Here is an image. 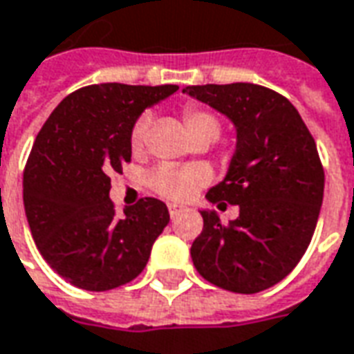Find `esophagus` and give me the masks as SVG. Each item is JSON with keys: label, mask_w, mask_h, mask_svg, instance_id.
Wrapping results in <instances>:
<instances>
[{"label": "esophagus", "mask_w": 354, "mask_h": 354, "mask_svg": "<svg viewBox=\"0 0 354 354\" xmlns=\"http://www.w3.org/2000/svg\"><path fill=\"white\" fill-rule=\"evenodd\" d=\"M182 211H184V207H180V205H176V203H170L169 205V212L172 218H174V216H178V214H180Z\"/></svg>", "instance_id": "34e87169"}]
</instances>
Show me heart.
<instances>
[{"label": "heart", "mask_w": 354, "mask_h": 354, "mask_svg": "<svg viewBox=\"0 0 354 354\" xmlns=\"http://www.w3.org/2000/svg\"><path fill=\"white\" fill-rule=\"evenodd\" d=\"M184 130L187 138L194 142L197 138H212L216 140L220 134V122L216 117H212L211 113L201 111V109L187 107L184 111ZM147 128H149V118L142 117L132 128L130 134V145L132 151L142 153L143 143H145V136H147ZM211 172L205 167H160L155 174L151 176V187L153 192L160 195L167 201H189L199 187L209 182Z\"/></svg>", "instance_id": "obj_1"}]
</instances>
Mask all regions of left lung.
Returning a JSON list of instances; mask_svg holds the SVG:
<instances>
[{
	"label": "left lung",
	"instance_id": "1",
	"mask_svg": "<svg viewBox=\"0 0 354 354\" xmlns=\"http://www.w3.org/2000/svg\"><path fill=\"white\" fill-rule=\"evenodd\" d=\"M182 91L236 128L228 172L205 197L218 209L237 205L239 216L222 224L216 211H199L194 266L218 288L259 293L283 280L313 239L324 197L316 143L297 109L268 88L236 82Z\"/></svg>",
	"mask_w": 354,
	"mask_h": 354
}]
</instances>
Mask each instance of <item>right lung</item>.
<instances>
[{"instance_id": "add662e5", "label": "right lung", "mask_w": 354, "mask_h": 354, "mask_svg": "<svg viewBox=\"0 0 354 354\" xmlns=\"http://www.w3.org/2000/svg\"><path fill=\"white\" fill-rule=\"evenodd\" d=\"M176 90L86 86L66 95L36 136L24 169V211L46 263L76 288L107 291L134 280L169 224L167 205L155 197L117 216L109 192L111 174L132 157L136 120Z\"/></svg>"}]
</instances>
